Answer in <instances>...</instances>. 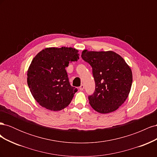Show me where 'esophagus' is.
Returning a JSON list of instances; mask_svg holds the SVG:
<instances>
[{"mask_svg": "<svg viewBox=\"0 0 157 157\" xmlns=\"http://www.w3.org/2000/svg\"><path fill=\"white\" fill-rule=\"evenodd\" d=\"M84 88V85H83V84L80 85V86L79 87V90H83Z\"/></svg>", "mask_w": 157, "mask_h": 157, "instance_id": "esophagus-1", "label": "esophagus"}]
</instances>
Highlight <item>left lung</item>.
I'll use <instances>...</instances> for the list:
<instances>
[{
  "mask_svg": "<svg viewBox=\"0 0 157 157\" xmlns=\"http://www.w3.org/2000/svg\"><path fill=\"white\" fill-rule=\"evenodd\" d=\"M82 58L92 67L96 90L88 97L95 111L102 114L115 111L130 92L132 72L122 57L113 51L82 52Z\"/></svg>",
  "mask_w": 157,
  "mask_h": 157,
  "instance_id": "left-lung-1",
  "label": "left lung"
}]
</instances>
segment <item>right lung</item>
Listing matches in <instances>:
<instances>
[{
	"label": "right lung",
	"instance_id": "1",
	"mask_svg": "<svg viewBox=\"0 0 157 157\" xmlns=\"http://www.w3.org/2000/svg\"><path fill=\"white\" fill-rule=\"evenodd\" d=\"M78 50L71 47L46 48L33 59L27 70V84L40 106L58 111L67 107L77 88L71 86L65 67L79 59Z\"/></svg>",
	"mask_w": 157,
	"mask_h": 157
}]
</instances>
